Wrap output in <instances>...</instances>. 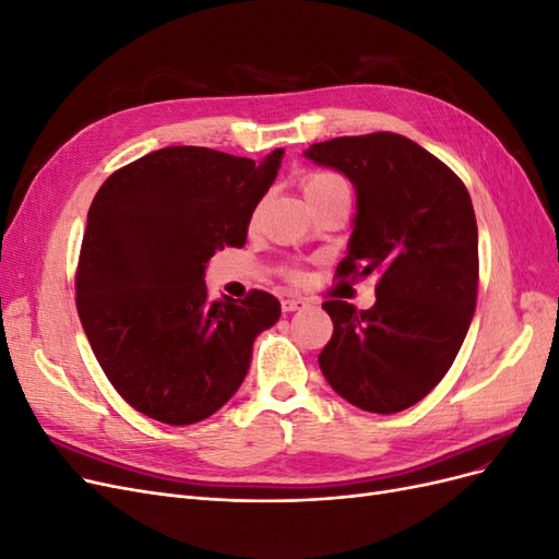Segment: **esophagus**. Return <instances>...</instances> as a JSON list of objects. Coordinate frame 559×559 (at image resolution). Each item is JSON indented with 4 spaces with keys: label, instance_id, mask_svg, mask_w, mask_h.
Listing matches in <instances>:
<instances>
[{
    "label": "esophagus",
    "instance_id": "1",
    "mask_svg": "<svg viewBox=\"0 0 559 559\" xmlns=\"http://www.w3.org/2000/svg\"><path fill=\"white\" fill-rule=\"evenodd\" d=\"M306 306H308V302L302 300V298H296V296L282 298V310H284V312H296V310H302Z\"/></svg>",
    "mask_w": 559,
    "mask_h": 559
}]
</instances>
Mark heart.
Wrapping results in <instances>:
<instances>
[{"instance_id": "obj_1", "label": "heart", "mask_w": 559, "mask_h": 559, "mask_svg": "<svg viewBox=\"0 0 559 559\" xmlns=\"http://www.w3.org/2000/svg\"><path fill=\"white\" fill-rule=\"evenodd\" d=\"M335 191H347V183L341 177L331 175V173H312L310 177H306V181H302V193H306L308 200L329 195V193H335ZM286 275H289V280H294V282L300 280L298 270H289Z\"/></svg>"}]
</instances>
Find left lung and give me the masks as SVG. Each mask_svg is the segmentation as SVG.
<instances>
[{"instance_id": "left-lung-1", "label": "left lung", "mask_w": 559, "mask_h": 559, "mask_svg": "<svg viewBox=\"0 0 559 559\" xmlns=\"http://www.w3.org/2000/svg\"><path fill=\"white\" fill-rule=\"evenodd\" d=\"M306 156L349 177L357 218L335 277L378 273L376 306L326 300L333 335L319 354L352 405L392 415L445 378L478 298V226L464 181L396 132L312 144Z\"/></svg>"}]
</instances>
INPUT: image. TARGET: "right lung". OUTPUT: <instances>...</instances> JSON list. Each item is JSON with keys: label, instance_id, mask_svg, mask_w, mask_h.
I'll return each mask as SVG.
<instances>
[{"label": "right lung", "instance_id": "1", "mask_svg": "<svg viewBox=\"0 0 559 559\" xmlns=\"http://www.w3.org/2000/svg\"><path fill=\"white\" fill-rule=\"evenodd\" d=\"M261 165L205 146H167L99 186L76 265V310L95 359L126 403L163 425L214 415L238 392L253 337L280 300L207 296L214 251L245 247L249 218L275 181Z\"/></svg>", "mask_w": 559, "mask_h": 559}]
</instances>
